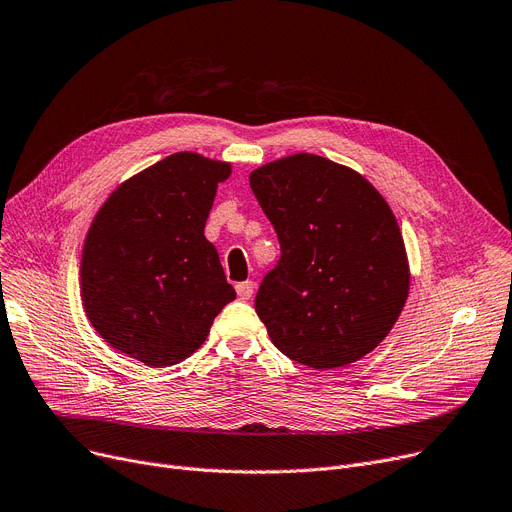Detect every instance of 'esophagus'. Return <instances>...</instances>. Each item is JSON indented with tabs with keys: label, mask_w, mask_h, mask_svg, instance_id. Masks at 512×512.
<instances>
[{
	"label": "esophagus",
	"mask_w": 512,
	"mask_h": 512,
	"mask_svg": "<svg viewBox=\"0 0 512 512\" xmlns=\"http://www.w3.org/2000/svg\"><path fill=\"white\" fill-rule=\"evenodd\" d=\"M253 290H255V284H253L251 280L236 284V292H238V297H240L242 301H249V299L253 297Z\"/></svg>",
	"instance_id": "obj_1"
}]
</instances>
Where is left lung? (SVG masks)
I'll return each mask as SVG.
<instances>
[{
	"mask_svg": "<svg viewBox=\"0 0 512 512\" xmlns=\"http://www.w3.org/2000/svg\"><path fill=\"white\" fill-rule=\"evenodd\" d=\"M249 182L282 249L255 299L274 346L317 371L363 359L411 286L390 205L363 174L315 153L267 161Z\"/></svg>",
	"mask_w": 512,
	"mask_h": 512,
	"instance_id": "1",
	"label": "left lung"
}]
</instances>
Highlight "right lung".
<instances>
[{
    "instance_id": "right-lung-1",
    "label": "right lung",
    "mask_w": 512,
    "mask_h": 512,
    "mask_svg": "<svg viewBox=\"0 0 512 512\" xmlns=\"http://www.w3.org/2000/svg\"><path fill=\"white\" fill-rule=\"evenodd\" d=\"M232 164L178 151L116 186L89 226L80 297L95 332L147 367L191 357L230 301L220 255L205 238Z\"/></svg>"
}]
</instances>
